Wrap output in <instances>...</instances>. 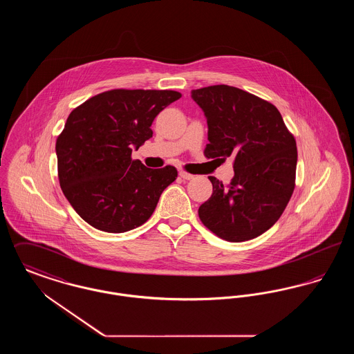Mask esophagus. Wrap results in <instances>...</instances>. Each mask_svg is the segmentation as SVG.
<instances>
[{"mask_svg":"<svg viewBox=\"0 0 354 354\" xmlns=\"http://www.w3.org/2000/svg\"><path fill=\"white\" fill-rule=\"evenodd\" d=\"M179 176H180L182 179H185V180L194 179V175H191V174H188V172H185V171H179Z\"/></svg>","mask_w":354,"mask_h":354,"instance_id":"34e87169","label":"esophagus"}]
</instances>
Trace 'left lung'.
<instances>
[{"label": "left lung", "instance_id": "left-lung-1", "mask_svg": "<svg viewBox=\"0 0 354 354\" xmlns=\"http://www.w3.org/2000/svg\"><path fill=\"white\" fill-rule=\"evenodd\" d=\"M204 111L208 159L234 158L228 187L215 176L212 195L199 207L203 224L227 241H245L268 231L286 209L293 189L297 147L280 111L234 86L191 91Z\"/></svg>", "mask_w": 354, "mask_h": 354}]
</instances>
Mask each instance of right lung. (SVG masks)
<instances>
[{
    "instance_id": "1",
    "label": "right lung",
    "mask_w": 354,
    "mask_h": 354,
    "mask_svg": "<svg viewBox=\"0 0 354 354\" xmlns=\"http://www.w3.org/2000/svg\"><path fill=\"white\" fill-rule=\"evenodd\" d=\"M180 97L172 90L117 88L70 113L55 143L58 179L71 207L91 227L122 234L150 219L178 171L149 169L133 160L131 152L151 138L155 117Z\"/></svg>"
}]
</instances>
